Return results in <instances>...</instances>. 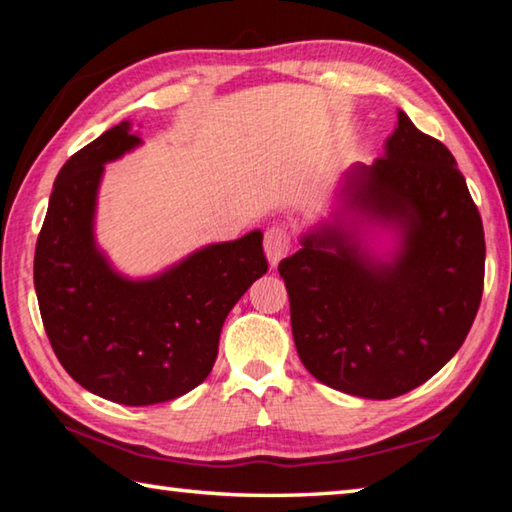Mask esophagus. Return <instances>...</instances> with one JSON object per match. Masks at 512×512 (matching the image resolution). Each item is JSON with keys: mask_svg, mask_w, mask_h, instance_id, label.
<instances>
[{"mask_svg": "<svg viewBox=\"0 0 512 512\" xmlns=\"http://www.w3.org/2000/svg\"><path fill=\"white\" fill-rule=\"evenodd\" d=\"M291 250V232L284 228V225H273V228L266 230L264 237V253L268 257L271 266L280 264V259L287 257Z\"/></svg>", "mask_w": 512, "mask_h": 512, "instance_id": "34e87169", "label": "esophagus"}]
</instances>
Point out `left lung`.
<instances>
[{"label":"left lung","instance_id":"1","mask_svg":"<svg viewBox=\"0 0 512 512\" xmlns=\"http://www.w3.org/2000/svg\"><path fill=\"white\" fill-rule=\"evenodd\" d=\"M339 201L341 212L277 266L293 341L325 386L391 400L436 375L470 332L483 293V223L454 155L402 110L384 155L345 171ZM370 227L393 229L394 250L375 254Z\"/></svg>","mask_w":512,"mask_h":512}]
</instances>
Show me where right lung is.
I'll return each mask as SVG.
<instances>
[{
    "label": "right lung",
    "instance_id": "1",
    "mask_svg": "<svg viewBox=\"0 0 512 512\" xmlns=\"http://www.w3.org/2000/svg\"><path fill=\"white\" fill-rule=\"evenodd\" d=\"M142 144L121 121L60 169L33 282L58 361L90 393L126 406L176 400L210 375L225 316L268 271L262 230L194 250L151 277L121 275L97 246L103 164Z\"/></svg>",
    "mask_w": 512,
    "mask_h": 512
}]
</instances>
